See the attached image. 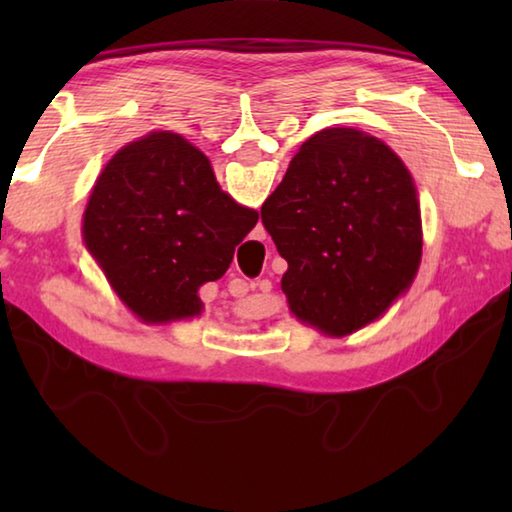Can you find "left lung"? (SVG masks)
Wrapping results in <instances>:
<instances>
[{"label":"left lung","mask_w":512,"mask_h":512,"mask_svg":"<svg viewBox=\"0 0 512 512\" xmlns=\"http://www.w3.org/2000/svg\"><path fill=\"white\" fill-rule=\"evenodd\" d=\"M262 221L287 259L289 311L320 334L350 336L400 300L422 262L420 194L400 155L359 128L302 142Z\"/></svg>","instance_id":"1"}]
</instances>
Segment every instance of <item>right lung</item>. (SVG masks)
Returning <instances> with one entry per match:
<instances>
[{"label": "right lung", "instance_id": "1", "mask_svg": "<svg viewBox=\"0 0 512 512\" xmlns=\"http://www.w3.org/2000/svg\"><path fill=\"white\" fill-rule=\"evenodd\" d=\"M257 219L223 192L201 149L153 131L103 164L81 232L117 298L142 323L167 325L203 314L198 289L228 271Z\"/></svg>", "mask_w": 512, "mask_h": 512}]
</instances>
